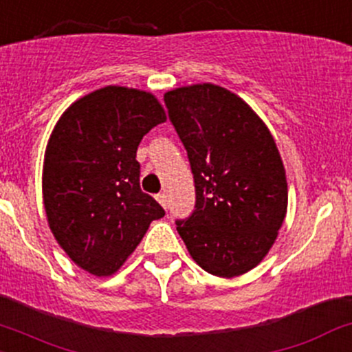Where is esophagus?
<instances>
[{
  "mask_svg": "<svg viewBox=\"0 0 352 352\" xmlns=\"http://www.w3.org/2000/svg\"><path fill=\"white\" fill-rule=\"evenodd\" d=\"M157 201L160 202L162 207H166V195L165 194H157Z\"/></svg>",
  "mask_w": 352,
  "mask_h": 352,
  "instance_id": "1",
  "label": "esophagus"
}]
</instances>
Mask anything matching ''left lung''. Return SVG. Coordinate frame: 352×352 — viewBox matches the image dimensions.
Listing matches in <instances>:
<instances>
[{"label":"left lung","mask_w":352,"mask_h":352,"mask_svg":"<svg viewBox=\"0 0 352 352\" xmlns=\"http://www.w3.org/2000/svg\"><path fill=\"white\" fill-rule=\"evenodd\" d=\"M164 101L195 187L194 210L175 221L177 231L206 272L243 275L263 260L287 214V179L275 140L224 87H179Z\"/></svg>","instance_id":"obj_1"}]
</instances>
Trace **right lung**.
<instances>
[{
  "mask_svg": "<svg viewBox=\"0 0 352 352\" xmlns=\"http://www.w3.org/2000/svg\"><path fill=\"white\" fill-rule=\"evenodd\" d=\"M151 94L108 86L62 114L43 164V204L70 260L98 276L116 272L164 207L140 187L136 150L164 123Z\"/></svg>",
  "mask_w": 352,
  "mask_h": 352,
  "instance_id": "right-lung-1",
  "label": "right lung"
}]
</instances>
